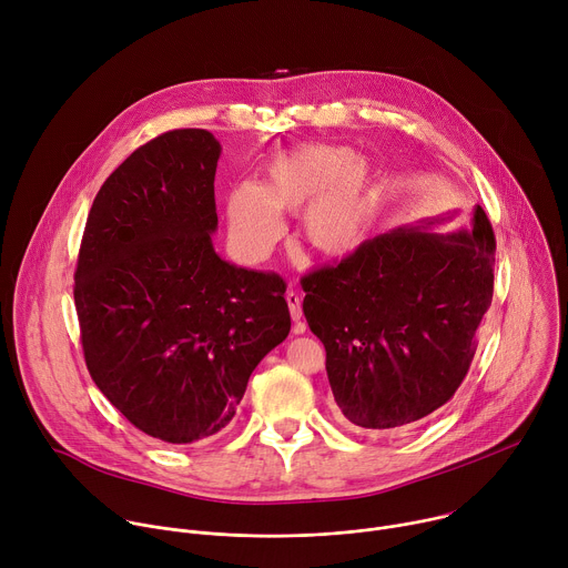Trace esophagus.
Segmentation results:
<instances>
[{
    "mask_svg": "<svg viewBox=\"0 0 568 568\" xmlns=\"http://www.w3.org/2000/svg\"><path fill=\"white\" fill-rule=\"evenodd\" d=\"M285 301H287V305H290V314H292V321L296 323L294 326V333H303L305 331V326L301 323V318H303V310H301V296L296 294V292H287L285 294Z\"/></svg>",
    "mask_w": 568,
    "mask_h": 568,
    "instance_id": "34e87169",
    "label": "esophagus"
}]
</instances>
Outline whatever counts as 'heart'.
Masks as SVG:
<instances>
[{"mask_svg": "<svg viewBox=\"0 0 568 568\" xmlns=\"http://www.w3.org/2000/svg\"><path fill=\"white\" fill-rule=\"evenodd\" d=\"M379 206V175L346 145L307 143L267 166L261 186L242 182L226 197L229 231L242 256L263 258L281 235L276 213H301L307 245L328 258L359 250Z\"/></svg>", "mask_w": 568, "mask_h": 568, "instance_id": "heart-1", "label": "heart"}]
</instances>
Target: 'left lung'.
I'll return each mask as SVG.
<instances>
[{
  "label": "left lung",
  "instance_id": "left-lung-1",
  "mask_svg": "<svg viewBox=\"0 0 568 568\" xmlns=\"http://www.w3.org/2000/svg\"><path fill=\"white\" fill-rule=\"evenodd\" d=\"M454 217L379 233L301 281L335 402L359 429L420 423L467 375L493 303L497 242L480 206L465 226L443 229Z\"/></svg>",
  "mask_w": 568,
  "mask_h": 568
}]
</instances>
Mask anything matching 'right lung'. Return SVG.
<instances>
[{
  "label": "right lung",
  "mask_w": 568,
  "mask_h": 568,
  "mask_svg": "<svg viewBox=\"0 0 568 568\" xmlns=\"http://www.w3.org/2000/svg\"><path fill=\"white\" fill-rule=\"evenodd\" d=\"M220 152L195 128L136 148L92 204L73 276L92 379L136 429L171 445L222 432L292 326L283 278L213 247Z\"/></svg>",
  "instance_id": "add662e5"
}]
</instances>
